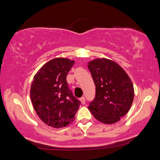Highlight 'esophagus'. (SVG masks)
Wrapping results in <instances>:
<instances>
[{
	"label": "esophagus",
	"instance_id": "obj_1",
	"mask_svg": "<svg viewBox=\"0 0 160 160\" xmlns=\"http://www.w3.org/2000/svg\"><path fill=\"white\" fill-rule=\"evenodd\" d=\"M80 102H81V103H82V104H85V97H82V98H80Z\"/></svg>",
	"mask_w": 160,
	"mask_h": 160
}]
</instances>
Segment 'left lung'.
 I'll list each match as a JSON object with an SVG mask.
<instances>
[{"mask_svg":"<svg viewBox=\"0 0 160 160\" xmlns=\"http://www.w3.org/2000/svg\"><path fill=\"white\" fill-rule=\"evenodd\" d=\"M88 64L96 85V96L90 103L89 110L104 124L118 122L133 102L131 80L120 65L108 58H96Z\"/></svg>","mask_w":160,"mask_h":160,"instance_id":"obj_1","label":"left lung"}]
</instances>
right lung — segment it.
<instances>
[{"label": "right lung", "instance_id": "right-lung-1", "mask_svg": "<svg viewBox=\"0 0 160 160\" xmlns=\"http://www.w3.org/2000/svg\"><path fill=\"white\" fill-rule=\"evenodd\" d=\"M75 61L56 58L47 62L34 76L30 98L36 113L51 127H66L75 120L80 102L72 95L67 75Z\"/></svg>", "mask_w": 160, "mask_h": 160}]
</instances>
